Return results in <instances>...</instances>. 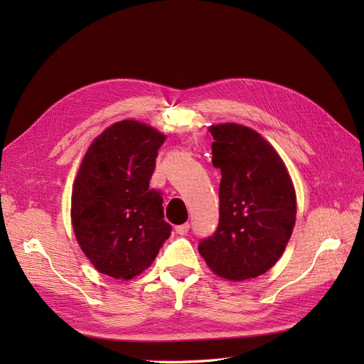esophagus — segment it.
<instances>
[{"label": "esophagus", "instance_id": "obj_1", "mask_svg": "<svg viewBox=\"0 0 364 364\" xmlns=\"http://www.w3.org/2000/svg\"><path fill=\"white\" fill-rule=\"evenodd\" d=\"M174 229H176V234H179V235H186V234H188V230H190V223L178 225V226H176Z\"/></svg>", "mask_w": 364, "mask_h": 364}]
</instances>
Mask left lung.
<instances>
[{
  "label": "left lung",
  "mask_w": 364,
  "mask_h": 364,
  "mask_svg": "<svg viewBox=\"0 0 364 364\" xmlns=\"http://www.w3.org/2000/svg\"><path fill=\"white\" fill-rule=\"evenodd\" d=\"M213 164L222 171L217 230L199 252L215 274L243 281L266 273L293 232L296 194L287 168L269 142L240 124H217Z\"/></svg>",
  "instance_id": "obj_1"
}]
</instances>
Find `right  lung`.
Returning a JSON list of instances; mask_svg holds the SVG:
<instances>
[{
    "mask_svg": "<svg viewBox=\"0 0 364 364\" xmlns=\"http://www.w3.org/2000/svg\"><path fill=\"white\" fill-rule=\"evenodd\" d=\"M164 141L138 121H119L95 138L74 181L75 238L94 267L115 279L144 272L171 234L162 193L149 188Z\"/></svg>",
    "mask_w": 364,
    "mask_h": 364,
    "instance_id": "1",
    "label": "right lung"
}]
</instances>
